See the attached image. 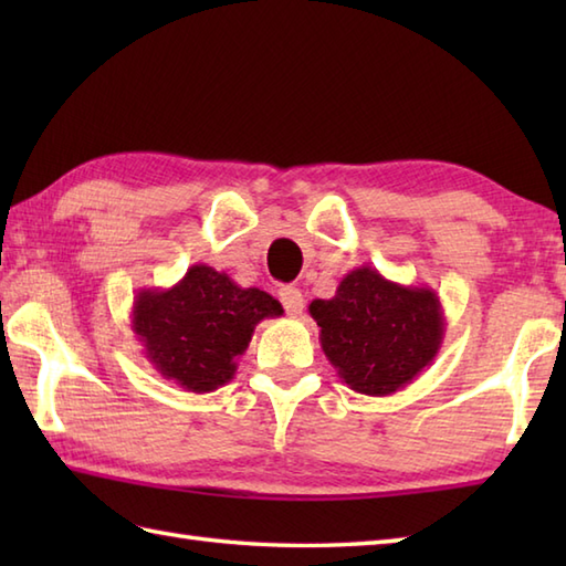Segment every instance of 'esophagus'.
I'll return each mask as SVG.
<instances>
[{"label": "esophagus", "mask_w": 566, "mask_h": 566, "mask_svg": "<svg viewBox=\"0 0 566 566\" xmlns=\"http://www.w3.org/2000/svg\"><path fill=\"white\" fill-rule=\"evenodd\" d=\"M280 302L286 308L290 316H298L304 311V294L296 290V286H282L280 290Z\"/></svg>", "instance_id": "obj_1"}]
</instances>
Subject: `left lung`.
<instances>
[{
    "label": "left lung",
    "instance_id": "8db88e82",
    "mask_svg": "<svg viewBox=\"0 0 566 566\" xmlns=\"http://www.w3.org/2000/svg\"><path fill=\"white\" fill-rule=\"evenodd\" d=\"M308 314L338 377L357 394L391 396L432 365L444 338V314L428 284H399L363 264L343 276L333 298Z\"/></svg>",
    "mask_w": 566,
    "mask_h": 566
}]
</instances>
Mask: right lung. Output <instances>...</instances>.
<instances>
[{"mask_svg": "<svg viewBox=\"0 0 566 566\" xmlns=\"http://www.w3.org/2000/svg\"><path fill=\"white\" fill-rule=\"evenodd\" d=\"M282 314V304L268 292L243 290L226 272L191 264L167 290H138L130 331L165 379L185 391L209 394L233 379L258 323Z\"/></svg>", "mask_w": 566, "mask_h": 566, "instance_id": "1", "label": "right lung"}]
</instances>
